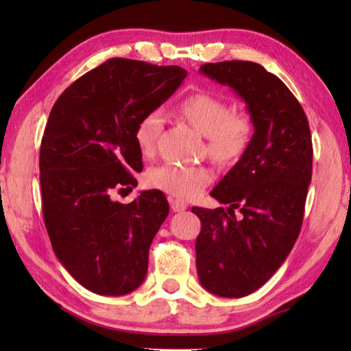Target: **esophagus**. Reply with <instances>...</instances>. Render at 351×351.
I'll use <instances>...</instances> for the list:
<instances>
[{
	"label": "esophagus",
	"instance_id": "obj_1",
	"mask_svg": "<svg viewBox=\"0 0 351 351\" xmlns=\"http://www.w3.org/2000/svg\"><path fill=\"white\" fill-rule=\"evenodd\" d=\"M169 201H170L171 210H173V212H182V210L187 209V204L184 203V201H181V199H176V198H171L170 197Z\"/></svg>",
	"mask_w": 351,
	"mask_h": 351
}]
</instances>
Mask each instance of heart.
Returning a JSON list of instances; mask_svg holds the SVG:
<instances>
[{"mask_svg": "<svg viewBox=\"0 0 351 351\" xmlns=\"http://www.w3.org/2000/svg\"><path fill=\"white\" fill-rule=\"evenodd\" d=\"M180 116L207 139V154L219 165H230L243 156L252 138V121L246 111L232 110L228 100L212 93L198 91L184 97L176 106ZM164 116L159 110L145 112L134 128L141 154L153 158L162 132ZM212 181L209 169L198 165L164 164L150 169L147 184L178 199H193Z\"/></svg>", "mask_w": 351, "mask_h": 351, "instance_id": "heart-1", "label": "heart"}]
</instances>
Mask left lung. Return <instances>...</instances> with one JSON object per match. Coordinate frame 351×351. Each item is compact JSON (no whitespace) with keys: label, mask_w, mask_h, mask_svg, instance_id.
I'll return each instance as SVG.
<instances>
[{"label":"left lung","mask_w":351,"mask_h":351,"mask_svg":"<svg viewBox=\"0 0 351 351\" xmlns=\"http://www.w3.org/2000/svg\"><path fill=\"white\" fill-rule=\"evenodd\" d=\"M199 71L237 91L254 125L240 161L210 192L228 210L192 209L201 219V285L219 297H245L280 268L300 234L313 170L310 125L288 86L258 63H206Z\"/></svg>","instance_id":"obj_1"}]
</instances>
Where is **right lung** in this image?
Here are the masks:
<instances>
[{"instance_id":"obj_1","label":"right lung","mask_w":351,"mask_h":351,"mask_svg":"<svg viewBox=\"0 0 351 351\" xmlns=\"http://www.w3.org/2000/svg\"><path fill=\"white\" fill-rule=\"evenodd\" d=\"M186 75L180 66L110 58L52 106L40 148L43 219L57 258L93 293L128 294L147 276L167 198L154 189L121 204L112 193L138 186L144 165L134 128Z\"/></svg>"}]
</instances>
